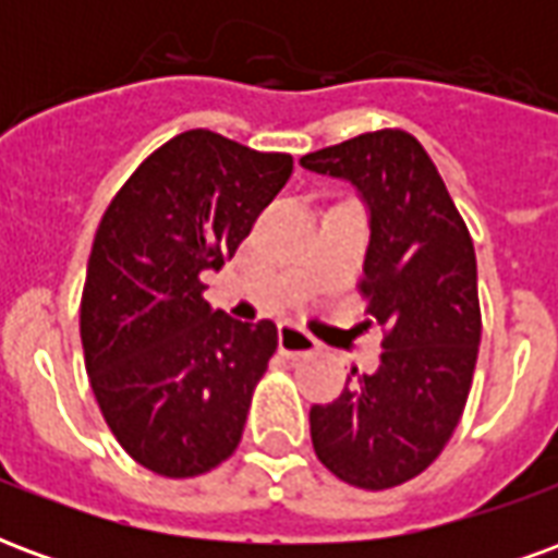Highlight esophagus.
<instances>
[{
    "instance_id": "34e87169",
    "label": "esophagus",
    "mask_w": 558,
    "mask_h": 558,
    "mask_svg": "<svg viewBox=\"0 0 558 558\" xmlns=\"http://www.w3.org/2000/svg\"><path fill=\"white\" fill-rule=\"evenodd\" d=\"M278 343L283 355H311V352L319 350V340H316L311 331H304V328L299 326H290V323L280 326Z\"/></svg>"
}]
</instances>
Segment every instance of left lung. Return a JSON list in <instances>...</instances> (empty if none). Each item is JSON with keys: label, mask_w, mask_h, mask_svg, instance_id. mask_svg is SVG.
<instances>
[{"label": "left lung", "mask_w": 558, "mask_h": 558, "mask_svg": "<svg viewBox=\"0 0 558 558\" xmlns=\"http://www.w3.org/2000/svg\"><path fill=\"white\" fill-rule=\"evenodd\" d=\"M350 179L371 206L359 292L383 328L379 371L311 410L319 463L362 490H388L430 466L466 410L481 343L475 247L427 148L400 128L367 131L302 158Z\"/></svg>", "instance_id": "8db88e82"}]
</instances>
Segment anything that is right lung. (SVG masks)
Segmentation results:
<instances>
[{"instance_id":"1","label":"right lung","mask_w":558,"mask_h":558,"mask_svg":"<svg viewBox=\"0 0 558 558\" xmlns=\"http://www.w3.org/2000/svg\"><path fill=\"white\" fill-rule=\"evenodd\" d=\"M292 172L196 128L167 140L104 211L80 299L86 374L107 427L163 478H196L239 448L278 328L235 323L203 299Z\"/></svg>"}]
</instances>
